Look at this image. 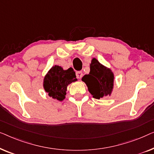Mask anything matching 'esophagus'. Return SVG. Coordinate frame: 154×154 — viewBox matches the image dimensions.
Returning <instances> with one entry per match:
<instances>
[{"instance_id":"34e87169","label":"esophagus","mask_w":154,"mask_h":154,"mask_svg":"<svg viewBox=\"0 0 154 154\" xmlns=\"http://www.w3.org/2000/svg\"><path fill=\"white\" fill-rule=\"evenodd\" d=\"M76 76L78 79H81L82 76H83V73H82V71H77L76 72Z\"/></svg>"}]
</instances>
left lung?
<instances>
[{
    "label": "left lung",
    "instance_id": "obj_1",
    "mask_svg": "<svg viewBox=\"0 0 154 154\" xmlns=\"http://www.w3.org/2000/svg\"><path fill=\"white\" fill-rule=\"evenodd\" d=\"M88 90L96 99L110 96L114 89V75L112 70L93 58L90 63V72L82 77Z\"/></svg>",
    "mask_w": 154,
    "mask_h": 154
}]
</instances>
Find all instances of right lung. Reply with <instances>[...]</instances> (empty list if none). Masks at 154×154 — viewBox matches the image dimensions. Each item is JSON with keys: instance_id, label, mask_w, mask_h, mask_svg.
<instances>
[{"instance_id": "add662e5", "label": "right lung", "mask_w": 154, "mask_h": 154, "mask_svg": "<svg viewBox=\"0 0 154 154\" xmlns=\"http://www.w3.org/2000/svg\"><path fill=\"white\" fill-rule=\"evenodd\" d=\"M76 81L77 79L72 68L63 70L61 66L55 65L45 75L43 88L49 97L62 101L66 98L68 86Z\"/></svg>"}]
</instances>
